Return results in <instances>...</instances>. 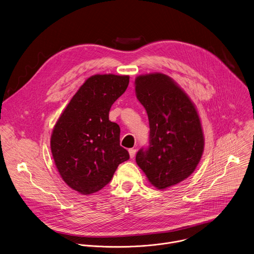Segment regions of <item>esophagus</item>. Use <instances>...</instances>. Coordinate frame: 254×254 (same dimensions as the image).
Here are the masks:
<instances>
[{"label": "esophagus", "instance_id": "34e87169", "mask_svg": "<svg viewBox=\"0 0 254 254\" xmlns=\"http://www.w3.org/2000/svg\"><path fill=\"white\" fill-rule=\"evenodd\" d=\"M128 154H129L130 158H133L134 155H135V149L134 148H129L128 149Z\"/></svg>", "mask_w": 254, "mask_h": 254}]
</instances>
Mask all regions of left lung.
Segmentation results:
<instances>
[{"instance_id": "left-lung-1", "label": "left lung", "mask_w": 254, "mask_h": 254, "mask_svg": "<svg viewBox=\"0 0 254 254\" xmlns=\"http://www.w3.org/2000/svg\"><path fill=\"white\" fill-rule=\"evenodd\" d=\"M134 88L149 122V146L135 161L149 184L166 190L190 178L204 150L198 112L179 84L167 74L151 72L135 77Z\"/></svg>"}]
</instances>
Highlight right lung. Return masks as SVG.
I'll use <instances>...</instances> for the list:
<instances>
[{"mask_svg": "<svg viewBox=\"0 0 254 254\" xmlns=\"http://www.w3.org/2000/svg\"><path fill=\"white\" fill-rule=\"evenodd\" d=\"M128 75L105 73L88 77L59 117L51 151L63 181L89 195L107 186L120 163L129 158L120 145V127L109 120L113 104L126 92Z\"/></svg>", "mask_w": 254, "mask_h": 254, "instance_id": "obj_1", "label": "right lung"}]
</instances>
